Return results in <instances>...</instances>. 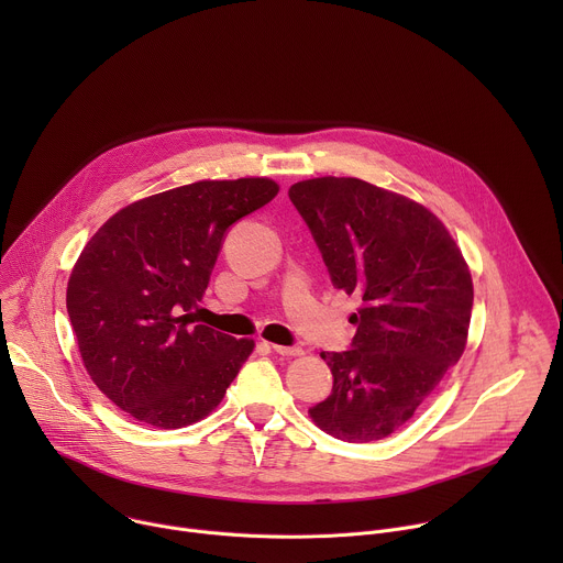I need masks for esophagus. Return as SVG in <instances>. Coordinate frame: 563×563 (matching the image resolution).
I'll use <instances>...</instances> for the list:
<instances>
[{"label": "esophagus", "mask_w": 563, "mask_h": 563, "mask_svg": "<svg viewBox=\"0 0 563 563\" xmlns=\"http://www.w3.org/2000/svg\"><path fill=\"white\" fill-rule=\"evenodd\" d=\"M272 350L276 354H280V356H300L302 354V347H298V345H291V347H287V345H272Z\"/></svg>", "instance_id": "34e87169"}]
</instances>
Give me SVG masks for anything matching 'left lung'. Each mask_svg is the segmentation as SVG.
<instances>
[{"mask_svg":"<svg viewBox=\"0 0 563 563\" xmlns=\"http://www.w3.org/2000/svg\"><path fill=\"white\" fill-rule=\"evenodd\" d=\"M332 285L363 307L350 350L323 352L332 394L309 408L347 443L389 437L412 419L465 350L472 278L443 222L426 207L358 178L289 187Z\"/></svg>","mask_w":563,"mask_h":563,"instance_id":"8db88e82","label":"left lung"}]
</instances>
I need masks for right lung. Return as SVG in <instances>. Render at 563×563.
I'll list each match as a JSON object with an SVG mask.
<instances>
[{"instance_id": "1", "label": "right lung", "mask_w": 563, "mask_h": 563, "mask_svg": "<svg viewBox=\"0 0 563 563\" xmlns=\"http://www.w3.org/2000/svg\"><path fill=\"white\" fill-rule=\"evenodd\" d=\"M278 194L267 178L205 180L137 200L89 240L66 289L79 354L113 406L153 428L205 419L254 350L194 325L227 231Z\"/></svg>"}]
</instances>
